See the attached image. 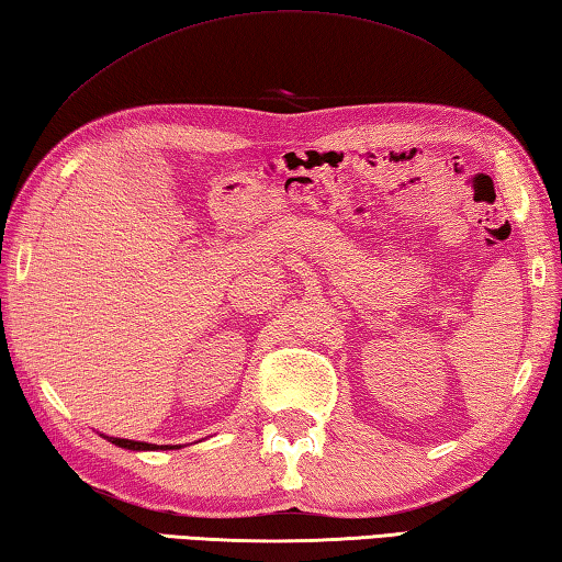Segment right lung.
Returning a JSON list of instances; mask_svg holds the SVG:
<instances>
[{
	"label": "right lung",
	"mask_w": 562,
	"mask_h": 562,
	"mask_svg": "<svg viewBox=\"0 0 562 562\" xmlns=\"http://www.w3.org/2000/svg\"><path fill=\"white\" fill-rule=\"evenodd\" d=\"M112 445L125 447V450H159V445H147V442H135V440H120V437H108ZM165 450V447H161ZM171 450V447H169Z\"/></svg>",
	"instance_id": "right-lung-1"
}]
</instances>
